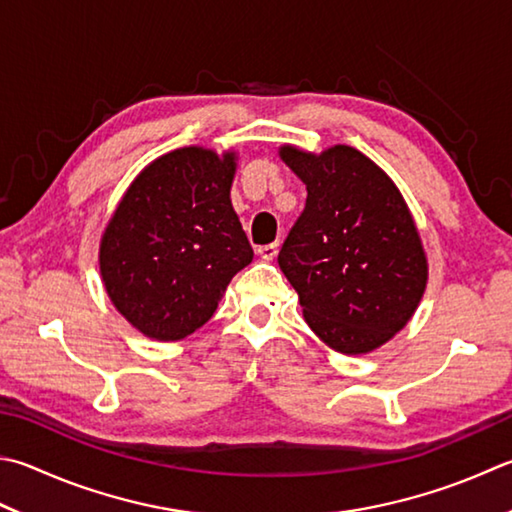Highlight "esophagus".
<instances>
[{
	"mask_svg": "<svg viewBox=\"0 0 512 512\" xmlns=\"http://www.w3.org/2000/svg\"><path fill=\"white\" fill-rule=\"evenodd\" d=\"M256 254L263 258V260H274L276 254H278V243H269V245H263L256 249Z\"/></svg>",
	"mask_w": 512,
	"mask_h": 512,
	"instance_id": "obj_1",
	"label": "esophagus"
}]
</instances>
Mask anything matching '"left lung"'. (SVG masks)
Instances as JSON below:
<instances>
[{"label":"left lung","mask_w":512,"mask_h":512,"mask_svg":"<svg viewBox=\"0 0 512 512\" xmlns=\"http://www.w3.org/2000/svg\"><path fill=\"white\" fill-rule=\"evenodd\" d=\"M281 158L305 182L303 214L278 265L312 332L341 354H365L403 330L426 292L428 260L397 185L347 144Z\"/></svg>","instance_id":"1"}]
</instances>
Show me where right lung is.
<instances>
[{
    "mask_svg": "<svg viewBox=\"0 0 512 512\" xmlns=\"http://www.w3.org/2000/svg\"><path fill=\"white\" fill-rule=\"evenodd\" d=\"M236 153L182 147L131 182L100 240L111 303L144 336L180 341L214 316L254 249L231 207Z\"/></svg>",
    "mask_w": 512,
    "mask_h": 512,
    "instance_id": "right-lung-1",
    "label": "right lung"
}]
</instances>
